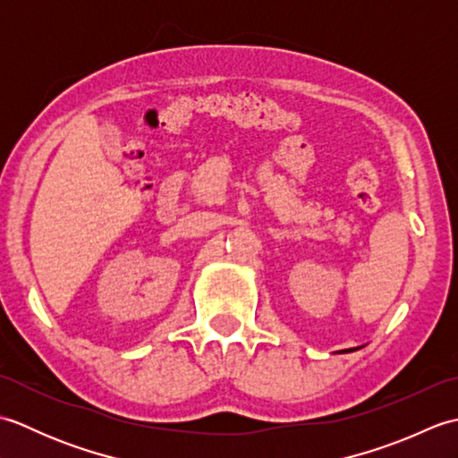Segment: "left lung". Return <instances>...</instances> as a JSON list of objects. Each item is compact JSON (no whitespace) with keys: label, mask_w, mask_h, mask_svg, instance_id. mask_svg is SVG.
<instances>
[{"label":"left lung","mask_w":458,"mask_h":458,"mask_svg":"<svg viewBox=\"0 0 458 458\" xmlns=\"http://www.w3.org/2000/svg\"><path fill=\"white\" fill-rule=\"evenodd\" d=\"M350 350H354V348H350ZM346 352H348V350H346Z\"/></svg>","instance_id":"left-lung-1"}]
</instances>
